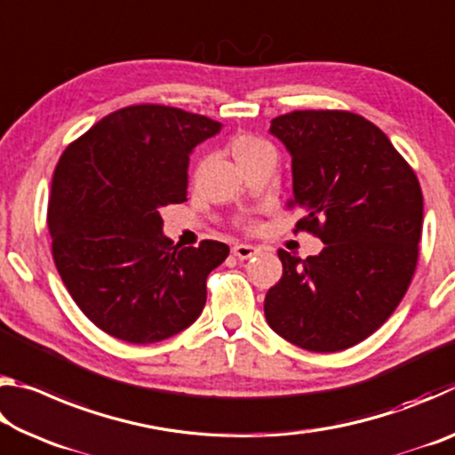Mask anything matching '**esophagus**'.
Wrapping results in <instances>:
<instances>
[{
	"instance_id": "34e87169",
	"label": "esophagus",
	"mask_w": 455,
	"mask_h": 455,
	"mask_svg": "<svg viewBox=\"0 0 455 455\" xmlns=\"http://www.w3.org/2000/svg\"><path fill=\"white\" fill-rule=\"evenodd\" d=\"M233 255L236 259L246 260V259H251V257L257 255V249L252 244H235L233 246Z\"/></svg>"
}]
</instances>
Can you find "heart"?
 I'll use <instances>...</instances> for the list:
<instances>
[{
	"instance_id": "b5f03b06",
	"label": "heart",
	"mask_w": 455,
	"mask_h": 455,
	"mask_svg": "<svg viewBox=\"0 0 455 455\" xmlns=\"http://www.w3.org/2000/svg\"><path fill=\"white\" fill-rule=\"evenodd\" d=\"M265 150H271V146L251 134H236L233 140H230V152H233L238 164L246 163V160H251L252 156H257V154Z\"/></svg>"
}]
</instances>
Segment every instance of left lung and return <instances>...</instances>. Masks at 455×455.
<instances>
[{
  "label": "left lung",
  "mask_w": 455,
  "mask_h": 455,
  "mask_svg": "<svg viewBox=\"0 0 455 455\" xmlns=\"http://www.w3.org/2000/svg\"><path fill=\"white\" fill-rule=\"evenodd\" d=\"M291 154L297 230L317 235V257L279 251L283 276L265 297L275 333L333 353L375 333L402 301L418 265L423 196L418 176L373 122L343 110L271 120Z\"/></svg>",
  "instance_id": "1"
}]
</instances>
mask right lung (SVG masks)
Wrapping results in <instances>:
<instances>
[{
	"label": "right lung",
	"mask_w": 455,
	"mask_h": 455,
	"mask_svg": "<svg viewBox=\"0 0 455 455\" xmlns=\"http://www.w3.org/2000/svg\"><path fill=\"white\" fill-rule=\"evenodd\" d=\"M220 128L180 108L128 106L61 154L48 204L53 260L76 305L108 335L156 343L203 313L206 276L228 246L174 244L160 209L187 200L190 152Z\"/></svg>",
	"instance_id": "right-lung-1"
}]
</instances>
